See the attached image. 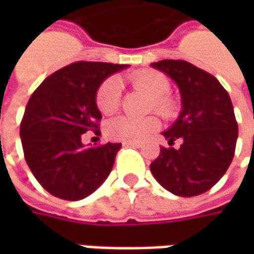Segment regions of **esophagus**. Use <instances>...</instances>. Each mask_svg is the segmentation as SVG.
<instances>
[{
  "label": "esophagus",
  "mask_w": 254,
  "mask_h": 254,
  "mask_svg": "<svg viewBox=\"0 0 254 254\" xmlns=\"http://www.w3.org/2000/svg\"><path fill=\"white\" fill-rule=\"evenodd\" d=\"M124 145H130V147H135V148H140L141 147V142L140 141H126Z\"/></svg>",
  "instance_id": "1"
}]
</instances>
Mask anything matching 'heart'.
I'll return each mask as SVG.
<instances>
[{
  "mask_svg": "<svg viewBox=\"0 0 254 254\" xmlns=\"http://www.w3.org/2000/svg\"><path fill=\"white\" fill-rule=\"evenodd\" d=\"M128 83L148 94L151 102L148 104L150 112L157 113L164 119L171 117L175 112V103L168 96L171 90L170 80L165 74L155 70H142L128 76ZM94 102L99 112L109 116L120 109L122 102V84L116 77H109L100 83L94 94ZM158 128V120L154 116L144 119L132 117H114L106 124V134L112 140L120 141H142Z\"/></svg>",
  "mask_w": 254,
  "mask_h": 254,
  "instance_id": "obj_1",
  "label": "heart"
}]
</instances>
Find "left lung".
<instances>
[{"label":"left lung","instance_id":"left-lung-1","mask_svg":"<svg viewBox=\"0 0 254 254\" xmlns=\"http://www.w3.org/2000/svg\"><path fill=\"white\" fill-rule=\"evenodd\" d=\"M151 66L178 84L182 112L164 131L170 147H161L150 170L174 195L196 196L209 190L233 160L238 140L233 104L215 76L187 61L165 59ZM175 139L181 141L180 149L172 147Z\"/></svg>","mask_w":254,"mask_h":254}]
</instances>
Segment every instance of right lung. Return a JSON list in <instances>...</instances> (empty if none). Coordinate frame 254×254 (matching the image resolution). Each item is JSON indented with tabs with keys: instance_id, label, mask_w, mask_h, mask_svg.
<instances>
[{
	"instance_id": "right-lung-1",
	"label": "right lung",
	"mask_w": 254,
	"mask_h": 254,
	"mask_svg": "<svg viewBox=\"0 0 254 254\" xmlns=\"http://www.w3.org/2000/svg\"><path fill=\"white\" fill-rule=\"evenodd\" d=\"M124 67L74 62L48 76L28 100L19 127L25 161L51 195L83 199L109 177L122 144L84 147L82 137L100 132L94 94L106 77Z\"/></svg>"
}]
</instances>
